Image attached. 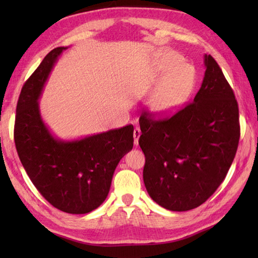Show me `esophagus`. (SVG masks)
Masks as SVG:
<instances>
[{"label":"esophagus","instance_id":"1","mask_svg":"<svg viewBox=\"0 0 258 258\" xmlns=\"http://www.w3.org/2000/svg\"><path fill=\"white\" fill-rule=\"evenodd\" d=\"M141 136V129L140 128H135L134 130V137H135V145L137 146L139 144V138Z\"/></svg>","mask_w":258,"mask_h":258}]
</instances>
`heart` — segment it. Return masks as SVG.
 Masks as SVG:
<instances>
[{
	"label": "heart",
	"mask_w": 258,
	"mask_h": 258,
	"mask_svg": "<svg viewBox=\"0 0 258 258\" xmlns=\"http://www.w3.org/2000/svg\"><path fill=\"white\" fill-rule=\"evenodd\" d=\"M162 81L148 100V110L158 117L178 111L189 99L196 85V71L177 53H165L156 67Z\"/></svg>",
	"instance_id": "heart-1"
}]
</instances>
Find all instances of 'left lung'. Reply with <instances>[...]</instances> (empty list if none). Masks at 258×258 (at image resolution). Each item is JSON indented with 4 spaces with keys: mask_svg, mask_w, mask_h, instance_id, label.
Listing matches in <instances>:
<instances>
[{
    "mask_svg": "<svg viewBox=\"0 0 258 258\" xmlns=\"http://www.w3.org/2000/svg\"><path fill=\"white\" fill-rule=\"evenodd\" d=\"M194 101L171 117H140L139 144L145 156L143 179L151 198L170 211L206 202L222 184L240 139L235 93L211 54Z\"/></svg>",
    "mask_w": 258,
    "mask_h": 258,
    "instance_id": "8db88e82",
    "label": "left lung"
}]
</instances>
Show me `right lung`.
<instances>
[{
	"instance_id": "1",
	"label": "right lung",
	"mask_w": 258,
	"mask_h": 258,
	"mask_svg": "<svg viewBox=\"0 0 258 258\" xmlns=\"http://www.w3.org/2000/svg\"><path fill=\"white\" fill-rule=\"evenodd\" d=\"M66 49H52L23 85L14 139L22 166L42 196L63 212L85 214L106 199L117 165L134 147V126L75 141H61L50 134L37 101L54 62Z\"/></svg>"
}]
</instances>
